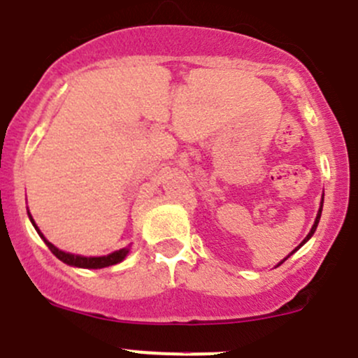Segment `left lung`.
I'll list each match as a JSON object with an SVG mask.
<instances>
[{
  "label": "left lung",
  "instance_id": "left-lung-1",
  "mask_svg": "<svg viewBox=\"0 0 358 358\" xmlns=\"http://www.w3.org/2000/svg\"><path fill=\"white\" fill-rule=\"evenodd\" d=\"M320 214H322V205H320V210H318V214H317V219H315V224H313V228H311V231L308 233V236H306V238L303 240V243L306 242V240H310V236L313 235V233H315V229H317V224H318V221H320ZM303 243H301V245H303ZM301 245H299V247H301ZM299 247H298V249H299ZM298 249H296V250H298ZM291 254H292V252H291ZM287 257H289V256H287ZM287 257H285V259H287ZM285 259H284V261H285ZM284 261H282V263H284ZM282 263H278V264H282Z\"/></svg>",
  "mask_w": 358,
  "mask_h": 358
}]
</instances>
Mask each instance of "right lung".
<instances>
[{"instance_id": "obj_1", "label": "right lung", "mask_w": 358, "mask_h": 358, "mask_svg": "<svg viewBox=\"0 0 358 358\" xmlns=\"http://www.w3.org/2000/svg\"><path fill=\"white\" fill-rule=\"evenodd\" d=\"M31 222L34 224L33 217H31ZM34 228H36V231L41 235V231L38 229L36 224H34ZM41 238L45 240V236L41 235ZM45 243H47L48 249L52 250V254H54L55 257H59L62 263L71 264V266H78V268H88V270H97V268H106V266H113V264H118V263H122V261L125 259L127 254H129V249H120V250H116V252L109 254V256L83 257V256H74V254H69V252H62V250H59L57 247L52 245L48 240H45Z\"/></svg>"}]
</instances>
